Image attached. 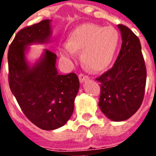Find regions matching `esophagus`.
I'll list each match as a JSON object with an SVG mask.
<instances>
[{
	"instance_id": "obj_1",
	"label": "esophagus",
	"mask_w": 156,
	"mask_h": 156,
	"mask_svg": "<svg viewBox=\"0 0 156 156\" xmlns=\"http://www.w3.org/2000/svg\"><path fill=\"white\" fill-rule=\"evenodd\" d=\"M78 78H79V81H80V83H83V82L87 81V80L89 79L88 76H87V75H85V74H83V73H80V74H79Z\"/></svg>"
}]
</instances>
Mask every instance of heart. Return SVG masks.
Masks as SVG:
<instances>
[{
  "label": "heart",
  "mask_w": 156,
  "mask_h": 156,
  "mask_svg": "<svg viewBox=\"0 0 156 156\" xmlns=\"http://www.w3.org/2000/svg\"><path fill=\"white\" fill-rule=\"evenodd\" d=\"M119 42L117 31L112 27H102L96 24H83L70 32L68 43L59 48V55L69 63L82 60L87 69L101 72L110 66Z\"/></svg>",
  "instance_id": "heart-1"
}]
</instances>
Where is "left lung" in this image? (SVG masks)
<instances>
[{"instance_id": "left-lung-1", "label": "left lung", "mask_w": 156, "mask_h": 156, "mask_svg": "<svg viewBox=\"0 0 156 156\" xmlns=\"http://www.w3.org/2000/svg\"><path fill=\"white\" fill-rule=\"evenodd\" d=\"M122 48L113 67L96 80L101 85L98 106L113 122H122L136 113L142 103L146 69L138 37L130 29L118 25Z\"/></svg>"}]
</instances>
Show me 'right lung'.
Wrapping results in <instances>:
<instances>
[{
	"label": "right lung",
	"mask_w": 156,
	"mask_h": 156,
	"mask_svg": "<svg viewBox=\"0 0 156 156\" xmlns=\"http://www.w3.org/2000/svg\"><path fill=\"white\" fill-rule=\"evenodd\" d=\"M51 20L20 30L8 50L9 85L25 116L40 129L51 131L63 126L72 116L79 80L74 73L59 74L57 55L44 49L31 65L26 58L29 46L50 41Z\"/></svg>",
	"instance_id": "add662e5"
}]
</instances>
